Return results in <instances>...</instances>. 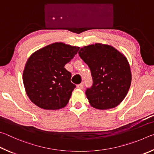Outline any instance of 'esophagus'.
Segmentation results:
<instances>
[{
	"label": "esophagus",
	"mask_w": 154,
	"mask_h": 154,
	"mask_svg": "<svg viewBox=\"0 0 154 154\" xmlns=\"http://www.w3.org/2000/svg\"><path fill=\"white\" fill-rule=\"evenodd\" d=\"M83 87H84V83H83V82L80 83V85H77V88H79V89H82Z\"/></svg>",
	"instance_id": "esophagus-1"
}]
</instances>
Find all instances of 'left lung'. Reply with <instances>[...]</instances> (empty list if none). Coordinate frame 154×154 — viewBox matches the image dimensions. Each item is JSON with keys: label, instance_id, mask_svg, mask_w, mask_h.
I'll return each mask as SVG.
<instances>
[{"label": "left lung", "instance_id": "8db88e82", "mask_svg": "<svg viewBox=\"0 0 154 154\" xmlns=\"http://www.w3.org/2000/svg\"><path fill=\"white\" fill-rule=\"evenodd\" d=\"M79 54L93 77L92 87L86 90L91 106L101 110L118 106L131 84V67L126 56L112 46L101 43L85 46Z\"/></svg>", "mask_w": 154, "mask_h": 154}]
</instances>
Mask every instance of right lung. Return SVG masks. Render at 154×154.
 Returning <instances> with one entry per match:
<instances>
[{
	"mask_svg": "<svg viewBox=\"0 0 154 154\" xmlns=\"http://www.w3.org/2000/svg\"><path fill=\"white\" fill-rule=\"evenodd\" d=\"M80 47L55 42L32 53L23 72V82L32 103L44 109L66 107L75 85L64 66L76 55Z\"/></svg>",
	"mask_w": 154,
	"mask_h": 154,
	"instance_id": "right-lung-1",
	"label": "right lung"
}]
</instances>
